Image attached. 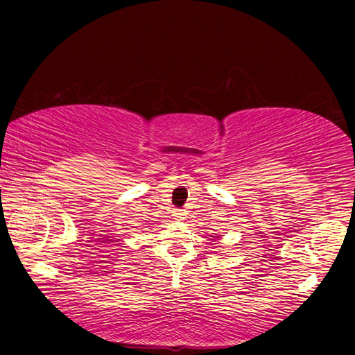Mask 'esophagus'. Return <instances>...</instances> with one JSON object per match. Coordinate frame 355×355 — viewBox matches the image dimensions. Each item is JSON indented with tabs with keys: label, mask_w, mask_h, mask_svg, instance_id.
Wrapping results in <instances>:
<instances>
[{
	"label": "esophagus",
	"mask_w": 355,
	"mask_h": 355,
	"mask_svg": "<svg viewBox=\"0 0 355 355\" xmlns=\"http://www.w3.org/2000/svg\"><path fill=\"white\" fill-rule=\"evenodd\" d=\"M184 212L183 210H175V212H173V216H175V220H184Z\"/></svg>",
	"instance_id": "1"
}]
</instances>
